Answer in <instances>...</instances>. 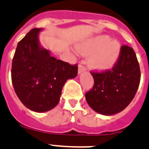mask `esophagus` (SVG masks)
I'll use <instances>...</instances> for the list:
<instances>
[{"label":"esophagus","mask_w":149,"mask_h":149,"mask_svg":"<svg viewBox=\"0 0 149 149\" xmlns=\"http://www.w3.org/2000/svg\"><path fill=\"white\" fill-rule=\"evenodd\" d=\"M85 70V67L82 65V64H81V63H80L79 65V69H78L79 73H82V72H84Z\"/></svg>","instance_id":"1"}]
</instances>
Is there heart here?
Wrapping results in <instances>:
<instances>
[{
	"label": "heart",
	"mask_w": 149,
	"mask_h": 149,
	"mask_svg": "<svg viewBox=\"0 0 149 149\" xmlns=\"http://www.w3.org/2000/svg\"><path fill=\"white\" fill-rule=\"evenodd\" d=\"M80 52L92 54L88 61L91 68L103 71L110 68L117 60L120 45L116 40H109L107 36H100L78 47Z\"/></svg>",
	"instance_id": "b5f03b06"
}]
</instances>
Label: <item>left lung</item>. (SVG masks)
<instances>
[{
  "mask_svg": "<svg viewBox=\"0 0 149 149\" xmlns=\"http://www.w3.org/2000/svg\"><path fill=\"white\" fill-rule=\"evenodd\" d=\"M94 83L85 93L88 105L95 112L111 116L124 110L134 99L140 82V68L134 50L121 46L112 70L91 72Z\"/></svg>",
  "mask_w": 149,
  "mask_h": 149,
  "instance_id": "1",
  "label": "left lung"
}]
</instances>
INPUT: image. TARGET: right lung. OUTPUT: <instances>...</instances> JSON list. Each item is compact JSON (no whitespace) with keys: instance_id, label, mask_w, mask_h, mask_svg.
<instances>
[{"instance_id":"right-lung-1","label":"right lung","mask_w":149,"mask_h":149,"mask_svg":"<svg viewBox=\"0 0 149 149\" xmlns=\"http://www.w3.org/2000/svg\"><path fill=\"white\" fill-rule=\"evenodd\" d=\"M41 29L33 28L19 41L11 70L15 94L27 108L37 112L56 107L66 81L78 73L77 64L57 60L40 46Z\"/></svg>"}]
</instances>
